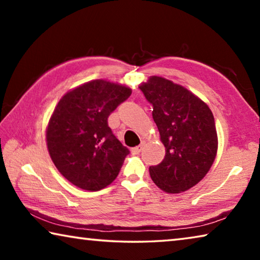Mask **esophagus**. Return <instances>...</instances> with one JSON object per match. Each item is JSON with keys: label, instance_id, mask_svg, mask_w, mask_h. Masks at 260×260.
I'll return each mask as SVG.
<instances>
[{"label": "esophagus", "instance_id": "1", "mask_svg": "<svg viewBox=\"0 0 260 260\" xmlns=\"http://www.w3.org/2000/svg\"><path fill=\"white\" fill-rule=\"evenodd\" d=\"M142 148H143V144H140V146H138V147L132 148L131 151H132V153H133V155H139L141 150H142Z\"/></svg>", "mask_w": 260, "mask_h": 260}]
</instances>
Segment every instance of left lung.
<instances>
[{
    "instance_id": "1",
    "label": "left lung",
    "mask_w": 260,
    "mask_h": 260,
    "mask_svg": "<svg viewBox=\"0 0 260 260\" xmlns=\"http://www.w3.org/2000/svg\"><path fill=\"white\" fill-rule=\"evenodd\" d=\"M139 88L152 105L166 151L161 162L149 167L152 181L166 192L186 191L205 177L217 155L213 114L191 91L161 77Z\"/></svg>"
}]
</instances>
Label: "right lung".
<instances>
[{
    "mask_svg": "<svg viewBox=\"0 0 260 260\" xmlns=\"http://www.w3.org/2000/svg\"><path fill=\"white\" fill-rule=\"evenodd\" d=\"M132 89L105 80H93L65 94L47 129V146L57 170L85 190L109 186L129 150L108 125V118L129 98Z\"/></svg>",
    "mask_w": 260,
    "mask_h": 260,
    "instance_id": "1",
    "label": "right lung"
}]
</instances>
